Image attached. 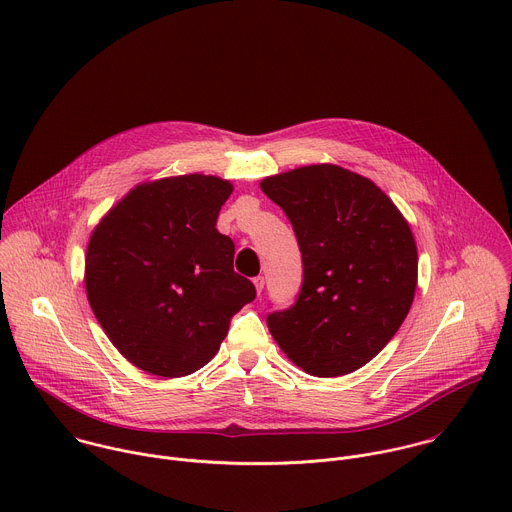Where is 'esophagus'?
Returning a JSON list of instances; mask_svg holds the SVG:
<instances>
[{
  "label": "esophagus",
  "instance_id": "esophagus-1",
  "mask_svg": "<svg viewBox=\"0 0 512 512\" xmlns=\"http://www.w3.org/2000/svg\"><path fill=\"white\" fill-rule=\"evenodd\" d=\"M253 285H255L257 293L261 295V291H263V287H265V277H263V275H257V277L253 279Z\"/></svg>",
  "mask_w": 512,
  "mask_h": 512
}]
</instances>
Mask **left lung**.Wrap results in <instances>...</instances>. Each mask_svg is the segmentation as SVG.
Wrapping results in <instances>:
<instances>
[{
    "instance_id": "obj_1",
    "label": "left lung",
    "mask_w": 512,
    "mask_h": 512,
    "mask_svg": "<svg viewBox=\"0 0 512 512\" xmlns=\"http://www.w3.org/2000/svg\"><path fill=\"white\" fill-rule=\"evenodd\" d=\"M293 225L303 283L267 317L285 356L317 378L346 376L376 358L406 319L418 283L408 221L370 179L309 164L261 181Z\"/></svg>"
}]
</instances>
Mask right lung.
<instances>
[{
    "instance_id": "obj_1",
    "label": "right lung",
    "mask_w": 512,
    "mask_h": 512,
    "mask_svg": "<svg viewBox=\"0 0 512 512\" xmlns=\"http://www.w3.org/2000/svg\"><path fill=\"white\" fill-rule=\"evenodd\" d=\"M231 193L229 181L199 173L140 183L90 235V307L114 348L152 376L201 370L255 299L233 271L235 243L217 231Z\"/></svg>"
}]
</instances>
